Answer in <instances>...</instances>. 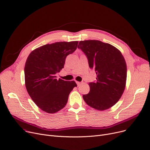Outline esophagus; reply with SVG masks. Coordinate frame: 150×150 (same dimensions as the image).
<instances>
[{"mask_svg":"<svg viewBox=\"0 0 150 150\" xmlns=\"http://www.w3.org/2000/svg\"><path fill=\"white\" fill-rule=\"evenodd\" d=\"M76 83L77 86H80V85H81V84H83V81H81V82H79V81H76Z\"/></svg>","mask_w":150,"mask_h":150,"instance_id":"34e87169","label":"esophagus"}]
</instances>
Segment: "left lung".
Segmentation results:
<instances>
[{
  "instance_id": "left-lung-1",
  "label": "left lung",
  "mask_w": 150,
  "mask_h": 150,
  "mask_svg": "<svg viewBox=\"0 0 150 150\" xmlns=\"http://www.w3.org/2000/svg\"><path fill=\"white\" fill-rule=\"evenodd\" d=\"M78 48L86 56L89 66L94 69L95 82L89 83V93L83 98L88 105L105 110L118 102L125 91L127 66L121 51L109 43L99 40L80 41Z\"/></svg>"
}]
</instances>
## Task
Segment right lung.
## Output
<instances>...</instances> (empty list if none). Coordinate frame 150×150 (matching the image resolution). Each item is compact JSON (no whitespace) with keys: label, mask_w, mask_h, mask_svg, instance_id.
<instances>
[{"label":"right lung","mask_w":150,"mask_h":150,"mask_svg":"<svg viewBox=\"0 0 150 150\" xmlns=\"http://www.w3.org/2000/svg\"><path fill=\"white\" fill-rule=\"evenodd\" d=\"M78 41L47 44L32 51L24 67L25 88L36 105L43 111L54 113L62 109L70 93L76 86L74 81L57 79L66 57L73 53Z\"/></svg>","instance_id":"add662e5"}]
</instances>
